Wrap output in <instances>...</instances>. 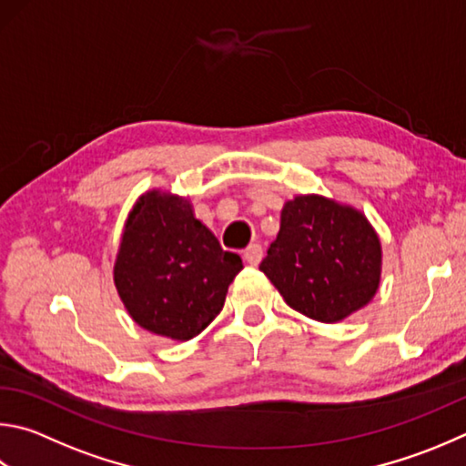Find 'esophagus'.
<instances>
[{
	"label": "esophagus",
	"instance_id": "34e87169",
	"mask_svg": "<svg viewBox=\"0 0 466 466\" xmlns=\"http://www.w3.org/2000/svg\"><path fill=\"white\" fill-rule=\"evenodd\" d=\"M242 257H244V260L248 262L250 267H257L258 262L262 260V247H260V244H250V247L244 250Z\"/></svg>",
	"mask_w": 466,
	"mask_h": 466
}]
</instances>
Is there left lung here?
Here are the masks:
<instances>
[{
	"label": "left lung",
	"mask_w": 466,
	"mask_h": 466,
	"mask_svg": "<svg viewBox=\"0 0 466 466\" xmlns=\"http://www.w3.org/2000/svg\"><path fill=\"white\" fill-rule=\"evenodd\" d=\"M260 270L287 306L334 324L365 308L380 281V242L359 209L321 196H298Z\"/></svg>",
	"instance_id": "1"
}]
</instances>
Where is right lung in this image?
<instances>
[{
    "label": "right lung",
    "instance_id": "obj_1",
    "mask_svg": "<svg viewBox=\"0 0 466 466\" xmlns=\"http://www.w3.org/2000/svg\"><path fill=\"white\" fill-rule=\"evenodd\" d=\"M240 270L242 258L222 250L187 199L155 189L126 219L114 283L138 326L183 342L222 311Z\"/></svg>",
    "mask_w": 466,
    "mask_h": 466
}]
</instances>
